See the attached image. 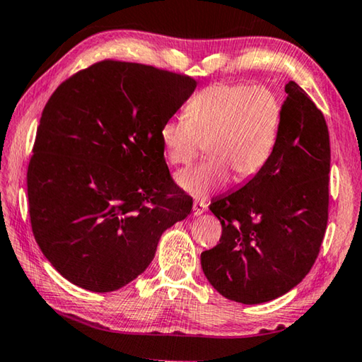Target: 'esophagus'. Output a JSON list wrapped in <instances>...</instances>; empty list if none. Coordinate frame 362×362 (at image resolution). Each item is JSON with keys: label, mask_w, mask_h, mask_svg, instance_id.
I'll return each mask as SVG.
<instances>
[{"label": "esophagus", "mask_w": 362, "mask_h": 362, "mask_svg": "<svg viewBox=\"0 0 362 362\" xmlns=\"http://www.w3.org/2000/svg\"><path fill=\"white\" fill-rule=\"evenodd\" d=\"M207 209V204L204 203V201H194L193 203V214L196 217L201 216V214H204Z\"/></svg>", "instance_id": "obj_1"}]
</instances>
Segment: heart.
Masks as SVG:
<instances>
[{
    "label": "heart",
    "mask_w": 362,
    "mask_h": 362,
    "mask_svg": "<svg viewBox=\"0 0 362 362\" xmlns=\"http://www.w3.org/2000/svg\"><path fill=\"white\" fill-rule=\"evenodd\" d=\"M185 114L164 121L159 140L173 164H188L206 140L211 158L175 175L183 192L206 199L233 173L238 180H247L265 168L278 142L283 107L265 86L218 83L196 93Z\"/></svg>",
    "instance_id": "1"
}]
</instances>
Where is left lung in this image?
Returning a JSON list of instances; mask_svg holds the SVG:
<instances>
[{"instance_id":"1","label":"left lung","mask_w":362,"mask_h":362,"mask_svg":"<svg viewBox=\"0 0 362 362\" xmlns=\"http://www.w3.org/2000/svg\"><path fill=\"white\" fill-rule=\"evenodd\" d=\"M276 146L259 174L211 203L222 223L201 254L214 289L255 305L302 281L320 254L329 211L330 144L326 119L296 81L286 84Z\"/></svg>"}]
</instances>
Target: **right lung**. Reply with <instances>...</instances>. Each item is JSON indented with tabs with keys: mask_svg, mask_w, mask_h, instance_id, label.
<instances>
[{
	"mask_svg": "<svg viewBox=\"0 0 362 362\" xmlns=\"http://www.w3.org/2000/svg\"><path fill=\"white\" fill-rule=\"evenodd\" d=\"M194 89L185 75L102 60L47 100L27 173L30 222L70 283L121 289L150 265L163 233L192 212L159 129Z\"/></svg>",
	"mask_w": 362,
	"mask_h": 362,
	"instance_id": "1",
	"label": "right lung"
}]
</instances>
